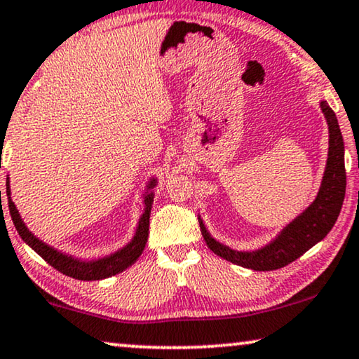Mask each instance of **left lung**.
Returning a JSON list of instances; mask_svg holds the SVG:
<instances>
[{"mask_svg": "<svg viewBox=\"0 0 359 359\" xmlns=\"http://www.w3.org/2000/svg\"><path fill=\"white\" fill-rule=\"evenodd\" d=\"M319 104L329 127V153L314 201L296 218L283 226L273 239L252 250H237L219 242L211 236L203 218L198 215L200 229L206 245L221 259L255 271L278 270L299 259L304 252L324 239L333 228L345 198V144L335 112L327 104V100H320Z\"/></svg>", "mask_w": 359, "mask_h": 359, "instance_id": "obj_1", "label": "left lung"}]
</instances>
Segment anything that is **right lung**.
I'll return each instance as SVG.
<instances>
[{
	"instance_id": "obj_1",
	"label": "right lung",
	"mask_w": 359,
	"mask_h": 359,
	"mask_svg": "<svg viewBox=\"0 0 359 359\" xmlns=\"http://www.w3.org/2000/svg\"><path fill=\"white\" fill-rule=\"evenodd\" d=\"M158 187V177L153 175L146 182L144 194L141 198H143V213L140 215L138 224H136L133 236L131 239L120 247L112 254L97 257V259H79V257H74L72 254H67V252L55 249L53 245L47 244L42 239H39L37 236L34 234L32 231L27 228V224L24 223L21 213H19L16 203H14L11 198V187H9V177L6 182V195H8V206L9 213H11L13 223L16 226L19 236L22 237V241L30 247V249L37 252V254L42 257V259L62 271L63 275L72 276V278L83 280V281H95V280H104L110 278V276L122 273L135 264L136 260L140 259V255L143 254L146 242H148L149 236V216H151V208H153V200H154V189ZM1 194V190H0Z\"/></svg>"
}]
</instances>
